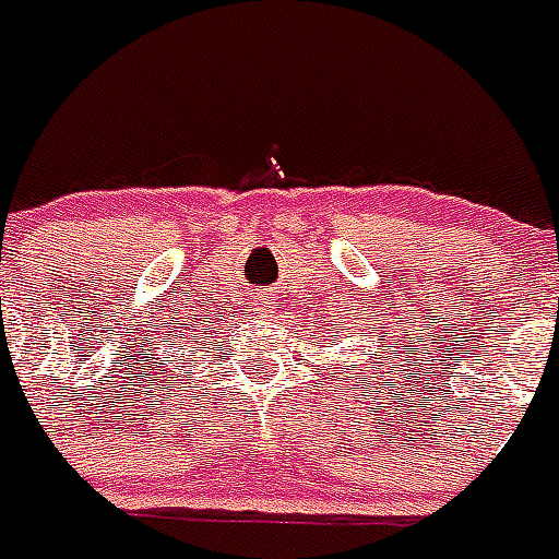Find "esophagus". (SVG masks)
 Listing matches in <instances>:
<instances>
[{"mask_svg": "<svg viewBox=\"0 0 559 559\" xmlns=\"http://www.w3.org/2000/svg\"><path fill=\"white\" fill-rule=\"evenodd\" d=\"M270 310H272L270 295H261V312H270Z\"/></svg>", "mask_w": 559, "mask_h": 559, "instance_id": "34e87169", "label": "esophagus"}]
</instances>
